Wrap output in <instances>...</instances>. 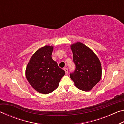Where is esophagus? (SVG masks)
Wrapping results in <instances>:
<instances>
[{
    "mask_svg": "<svg viewBox=\"0 0 124 124\" xmlns=\"http://www.w3.org/2000/svg\"><path fill=\"white\" fill-rule=\"evenodd\" d=\"M64 70L65 71V72H66V74H68V68H64Z\"/></svg>",
    "mask_w": 124,
    "mask_h": 124,
    "instance_id": "esophagus-1",
    "label": "esophagus"
}]
</instances>
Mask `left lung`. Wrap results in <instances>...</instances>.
<instances>
[{"mask_svg": "<svg viewBox=\"0 0 124 124\" xmlns=\"http://www.w3.org/2000/svg\"><path fill=\"white\" fill-rule=\"evenodd\" d=\"M75 70L70 73L71 79L77 88L91 90L102 77V67L96 54L87 46L78 42L71 45Z\"/></svg>", "mask_w": 124, "mask_h": 124, "instance_id": "left-lung-1", "label": "left lung"}]
</instances>
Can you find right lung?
Returning a JSON list of instances; mask_svg holds the SVG:
<instances>
[{
	"instance_id": "add662e5",
	"label": "right lung",
	"mask_w": 124,
	"mask_h": 124,
	"mask_svg": "<svg viewBox=\"0 0 124 124\" xmlns=\"http://www.w3.org/2000/svg\"><path fill=\"white\" fill-rule=\"evenodd\" d=\"M53 46L46 45L33 54L27 64L26 76L31 85L38 92L48 94L58 87L65 72L52 59Z\"/></svg>"
}]
</instances>
